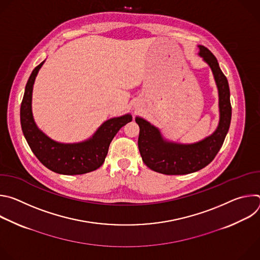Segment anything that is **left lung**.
<instances>
[{
  "label": "left lung",
  "instance_id": "1",
  "mask_svg": "<svg viewBox=\"0 0 260 260\" xmlns=\"http://www.w3.org/2000/svg\"><path fill=\"white\" fill-rule=\"evenodd\" d=\"M199 55L211 68L219 96V122L215 132L205 139L181 144L164 138L158 127L137 116L140 127L138 146L144 164L165 175L194 173L208 166L216 156L230 129L232 120L231 92L226 77L222 73L217 58L205 46H198Z\"/></svg>",
  "mask_w": 260,
  "mask_h": 260
}]
</instances>
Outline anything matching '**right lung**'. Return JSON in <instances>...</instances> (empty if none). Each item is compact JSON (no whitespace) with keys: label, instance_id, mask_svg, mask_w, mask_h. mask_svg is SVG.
<instances>
[{"label":"right lung","instance_id":"add662e5","mask_svg":"<svg viewBox=\"0 0 260 260\" xmlns=\"http://www.w3.org/2000/svg\"><path fill=\"white\" fill-rule=\"evenodd\" d=\"M37 66L25 85L20 106V123L23 136L36 155L47 169L61 175H81L99 169L105 161L109 146L118 131L132 121L131 114L106 120L87 140L78 143H59L37 126L31 111L35 79L43 66Z\"/></svg>","mask_w":260,"mask_h":260}]
</instances>
